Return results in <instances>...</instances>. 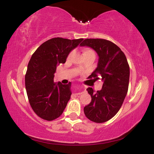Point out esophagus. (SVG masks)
I'll use <instances>...</instances> for the list:
<instances>
[{"instance_id":"1","label":"esophagus","mask_w":154,"mask_h":154,"mask_svg":"<svg viewBox=\"0 0 154 154\" xmlns=\"http://www.w3.org/2000/svg\"><path fill=\"white\" fill-rule=\"evenodd\" d=\"M75 90H76V92H78V94H82V91L83 90V88L82 87L79 86V87H77V88H75Z\"/></svg>"}]
</instances>
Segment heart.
Listing matches in <instances>:
<instances>
[{"label":"heart","mask_w":154,"mask_h":154,"mask_svg":"<svg viewBox=\"0 0 154 154\" xmlns=\"http://www.w3.org/2000/svg\"><path fill=\"white\" fill-rule=\"evenodd\" d=\"M72 54H73V51H71V53L68 55V57H67L68 60H69L71 58ZM83 56H84V57H87L89 56H95L94 51L92 49H90V48H83Z\"/></svg>","instance_id":"1"}]
</instances>
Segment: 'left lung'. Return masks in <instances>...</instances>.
Instances as JSON below:
<instances>
[{
  "mask_svg": "<svg viewBox=\"0 0 154 154\" xmlns=\"http://www.w3.org/2000/svg\"><path fill=\"white\" fill-rule=\"evenodd\" d=\"M80 45L90 47L98 54V66L90 78L103 82L100 90L88 88L92 100L83 111L90 120L103 123L116 116L124 103L128 90L129 64L124 52L110 41L86 38Z\"/></svg>",
  "mask_w": 154,
  "mask_h": 154,
  "instance_id": "left-lung-1",
  "label": "left lung"
}]
</instances>
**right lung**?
<instances>
[{"label": "right lung", "instance_id": "obj_1", "mask_svg": "<svg viewBox=\"0 0 154 154\" xmlns=\"http://www.w3.org/2000/svg\"><path fill=\"white\" fill-rule=\"evenodd\" d=\"M83 38L70 40L53 38L44 42L35 51L28 64L25 86L29 103L34 112L45 120L59 118L71 98V83L54 82V73L60 64Z\"/></svg>", "mask_w": 154, "mask_h": 154}]
</instances>
